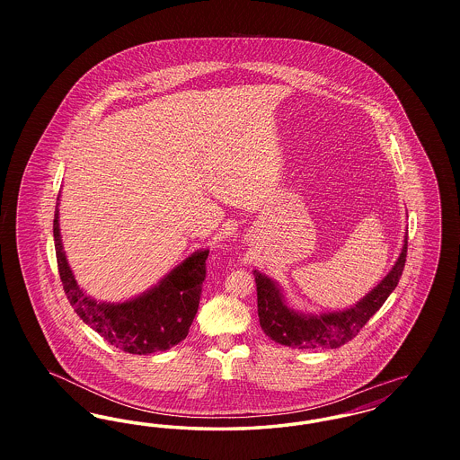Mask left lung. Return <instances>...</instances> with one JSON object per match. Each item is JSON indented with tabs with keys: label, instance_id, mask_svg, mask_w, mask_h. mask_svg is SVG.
<instances>
[{
	"label": "left lung",
	"instance_id": "obj_1",
	"mask_svg": "<svg viewBox=\"0 0 460 460\" xmlns=\"http://www.w3.org/2000/svg\"><path fill=\"white\" fill-rule=\"evenodd\" d=\"M405 261L407 236L394 269L369 295H366L351 308L321 315H305L295 312L286 305L285 296L279 288L274 285V281H270L259 270H253L257 283L259 321L263 332L276 343L291 349H338L349 343L392 295L402 278Z\"/></svg>",
	"mask_w": 460,
	"mask_h": 460
}]
</instances>
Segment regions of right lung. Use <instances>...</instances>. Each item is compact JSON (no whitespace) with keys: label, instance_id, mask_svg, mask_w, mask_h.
Segmentation results:
<instances>
[{"label":"right lung","instance_id":"obj_1","mask_svg":"<svg viewBox=\"0 0 460 460\" xmlns=\"http://www.w3.org/2000/svg\"><path fill=\"white\" fill-rule=\"evenodd\" d=\"M58 274L66 300L75 314L119 350L148 355L181 343L193 324L207 274L208 250L197 252L145 295L124 304H98L77 286L68 267L58 227V205L53 219Z\"/></svg>","mask_w":460,"mask_h":460}]
</instances>
